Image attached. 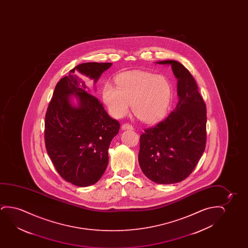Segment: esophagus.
Here are the masks:
<instances>
[{
	"label": "esophagus",
	"mask_w": 248,
	"mask_h": 248,
	"mask_svg": "<svg viewBox=\"0 0 248 248\" xmlns=\"http://www.w3.org/2000/svg\"><path fill=\"white\" fill-rule=\"evenodd\" d=\"M122 129L124 130H126V129H130V130H133L134 129V127L132 125H130L129 124H124L122 125Z\"/></svg>",
	"instance_id": "esophagus-1"
}]
</instances>
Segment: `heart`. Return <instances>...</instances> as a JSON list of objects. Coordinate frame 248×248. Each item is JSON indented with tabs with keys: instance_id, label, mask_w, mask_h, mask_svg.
<instances>
[{
	"instance_id": "b5f03b06",
	"label": "heart",
	"mask_w": 248,
	"mask_h": 248,
	"mask_svg": "<svg viewBox=\"0 0 248 248\" xmlns=\"http://www.w3.org/2000/svg\"><path fill=\"white\" fill-rule=\"evenodd\" d=\"M116 85L117 88L107 83L102 90V100L115 119L125 115L132 104L133 112L138 119L156 122L166 114L172 102V85L163 75L131 72L119 75Z\"/></svg>"
}]
</instances>
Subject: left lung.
Instances as JSON below:
<instances>
[{
  "instance_id": "left-lung-1",
  "label": "left lung",
  "mask_w": 248,
  "mask_h": 248,
  "mask_svg": "<svg viewBox=\"0 0 248 248\" xmlns=\"http://www.w3.org/2000/svg\"><path fill=\"white\" fill-rule=\"evenodd\" d=\"M156 63L171 65L179 102L166 119L140 135L138 160L149 180L170 185L186 179L203 154L207 110L196 80L183 65L173 60Z\"/></svg>"
}]
</instances>
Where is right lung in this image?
<instances>
[{
  "label": "right lung",
  "mask_w": 248,
  "mask_h": 248,
  "mask_svg": "<svg viewBox=\"0 0 248 248\" xmlns=\"http://www.w3.org/2000/svg\"><path fill=\"white\" fill-rule=\"evenodd\" d=\"M111 62L76 66L55 87L45 119V144L56 170L66 181L79 187L96 183L108 164V148L119 133V123L109 117L102 103L85 91L75 72L96 83ZM78 99L77 106L71 102Z\"/></svg>",
  "instance_id": "obj_1"
}]
</instances>
